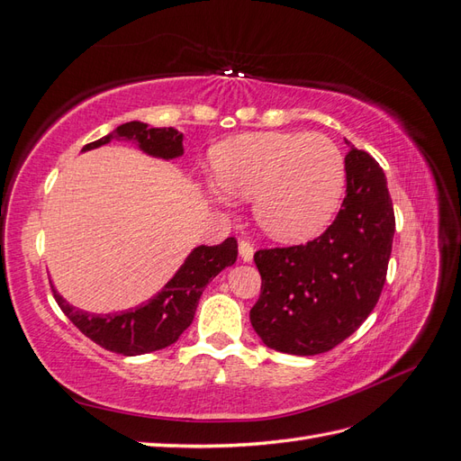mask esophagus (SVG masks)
I'll return each instance as SVG.
<instances>
[{
  "mask_svg": "<svg viewBox=\"0 0 461 461\" xmlns=\"http://www.w3.org/2000/svg\"><path fill=\"white\" fill-rule=\"evenodd\" d=\"M239 254L244 261H252L254 259V246L249 244L248 240H240L239 242Z\"/></svg>",
  "mask_w": 461,
  "mask_h": 461,
  "instance_id": "34e87169",
  "label": "esophagus"
}]
</instances>
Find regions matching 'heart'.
<instances>
[{"label": "heart", "mask_w": 461, "mask_h": 461, "mask_svg": "<svg viewBox=\"0 0 461 461\" xmlns=\"http://www.w3.org/2000/svg\"><path fill=\"white\" fill-rule=\"evenodd\" d=\"M219 188L254 198L259 227L278 240H308L337 213L346 188V159L337 142L310 132H248L222 142L215 151Z\"/></svg>", "instance_id": "1"}]
</instances>
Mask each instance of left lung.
<instances>
[{
	"instance_id": "8db88e82",
	"label": "left lung",
	"mask_w": 461,
	"mask_h": 461,
	"mask_svg": "<svg viewBox=\"0 0 461 461\" xmlns=\"http://www.w3.org/2000/svg\"><path fill=\"white\" fill-rule=\"evenodd\" d=\"M346 183L342 209L323 234L254 254L261 292L249 321L273 350L329 352L379 302L396 230L393 200L381 165L354 146L346 153Z\"/></svg>"
}]
</instances>
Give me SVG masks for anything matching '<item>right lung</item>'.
Masks as SVG:
<instances>
[{
  "instance_id": "right-lung-1",
  "label": "right lung",
  "mask_w": 461,
  "mask_h": 461,
  "mask_svg": "<svg viewBox=\"0 0 461 461\" xmlns=\"http://www.w3.org/2000/svg\"><path fill=\"white\" fill-rule=\"evenodd\" d=\"M113 138H134L146 153L163 159L183 153V134L175 129H148V124L138 121L121 124L111 134L82 149L104 146ZM236 254L239 242L232 236L217 246H198L156 298L140 308L121 313H86L67 303L53 286L51 292L61 312L92 342L121 356H140L163 350L178 340L192 323L203 288L213 281L215 275L236 261Z\"/></svg>"
}]
</instances>
